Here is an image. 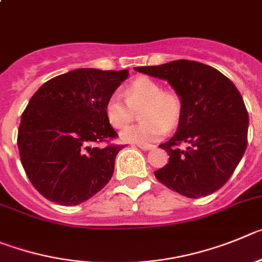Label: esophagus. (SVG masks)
Here are the masks:
<instances>
[{
	"label": "esophagus",
	"mask_w": 262,
	"mask_h": 262,
	"mask_svg": "<svg viewBox=\"0 0 262 262\" xmlns=\"http://www.w3.org/2000/svg\"><path fill=\"white\" fill-rule=\"evenodd\" d=\"M137 146H138L141 150H143V151H148V150H152V148L155 147V146L152 145H137Z\"/></svg>",
	"instance_id": "esophagus-1"
}]
</instances>
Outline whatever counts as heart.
I'll use <instances>...</instances> for the list:
<instances>
[{"label": "heart", "mask_w": 262, "mask_h": 262, "mask_svg": "<svg viewBox=\"0 0 262 262\" xmlns=\"http://www.w3.org/2000/svg\"><path fill=\"white\" fill-rule=\"evenodd\" d=\"M120 94H112L105 102V116L114 128L120 129L128 125L140 112L142 122L126 126L120 133L122 141L150 145L162 140L167 133V128H172L179 122L183 111L181 99L175 91L163 90L157 81L141 77L132 82Z\"/></svg>", "instance_id": "obj_1"}]
</instances>
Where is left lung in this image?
<instances>
[{
    "mask_svg": "<svg viewBox=\"0 0 262 262\" xmlns=\"http://www.w3.org/2000/svg\"><path fill=\"white\" fill-rule=\"evenodd\" d=\"M137 72L166 79L181 99L183 111L175 136L159 145L168 164L154 172L171 190L205 197L227 183L247 147L248 112L235 84L215 68L189 60ZM185 142L187 147H178Z\"/></svg>",
    "mask_w": 262,
    "mask_h": 262,
    "instance_id": "8db88e82",
    "label": "left lung"
}]
</instances>
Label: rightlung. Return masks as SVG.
I'll use <instances>...</instances> for the list:
<instances>
[{"instance_id": "obj_1", "label": "right lung", "mask_w": 262, "mask_h": 262, "mask_svg": "<svg viewBox=\"0 0 262 262\" xmlns=\"http://www.w3.org/2000/svg\"><path fill=\"white\" fill-rule=\"evenodd\" d=\"M128 70L75 69L49 79L34 94L18 129L20 162L47 200L74 206L102 190L124 146L99 147L117 137L105 102Z\"/></svg>"}]
</instances>
